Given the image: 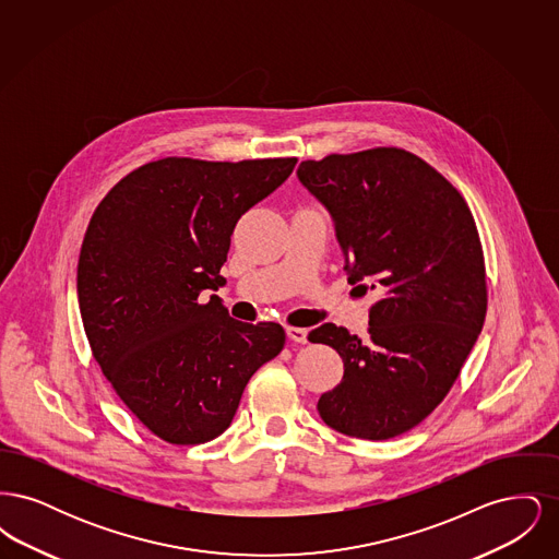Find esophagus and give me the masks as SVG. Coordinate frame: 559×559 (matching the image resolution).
I'll use <instances>...</instances> for the list:
<instances>
[{"label":"esophagus","mask_w":559,"mask_h":559,"mask_svg":"<svg viewBox=\"0 0 559 559\" xmlns=\"http://www.w3.org/2000/svg\"><path fill=\"white\" fill-rule=\"evenodd\" d=\"M287 335L295 344H308V329L301 326H287Z\"/></svg>","instance_id":"obj_1"}]
</instances>
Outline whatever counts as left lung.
<instances>
[{
    "label": "left lung",
    "instance_id": "8db88e82",
    "mask_svg": "<svg viewBox=\"0 0 559 559\" xmlns=\"http://www.w3.org/2000/svg\"><path fill=\"white\" fill-rule=\"evenodd\" d=\"M297 180L333 219L347 283L383 293L365 342L333 322L308 335L344 360L320 417L352 438H394L444 400L481 331L474 215L447 178L402 148L301 160Z\"/></svg>",
    "mask_w": 559,
    "mask_h": 559
}]
</instances>
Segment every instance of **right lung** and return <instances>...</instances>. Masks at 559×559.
I'll return each mask as SVG.
<instances>
[{"label":"right lung","instance_id":"1","mask_svg":"<svg viewBox=\"0 0 559 559\" xmlns=\"http://www.w3.org/2000/svg\"><path fill=\"white\" fill-rule=\"evenodd\" d=\"M295 163L153 160L90 219L78 264L87 342L117 396L169 444L226 431L251 374L285 346L281 324L235 320L215 292L240 215Z\"/></svg>","mask_w":559,"mask_h":559}]
</instances>
